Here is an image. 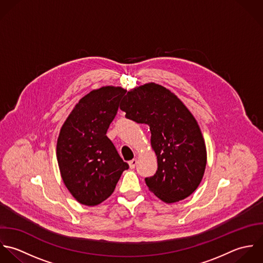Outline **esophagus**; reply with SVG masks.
Instances as JSON below:
<instances>
[{
	"label": "esophagus",
	"instance_id": "1",
	"mask_svg": "<svg viewBox=\"0 0 263 263\" xmlns=\"http://www.w3.org/2000/svg\"><path fill=\"white\" fill-rule=\"evenodd\" d=\"M137 159L136 158H133L132 160H130L128 163H129V166H130V168H134L135 166H136V164H137Z\"/></svg>",
	"mask_w": 263,
	"mask_h": 263
}]
</instances>
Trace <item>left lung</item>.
Listing matches in <instances>:
<instances>
[{"instance_id":"obj_1","label":"left lung","mask_w":263,"mask_h":263,"mask_svg":"<svg viewBox=\"0 0 263 263\" xmlns=\"http://www.w3.org/2000/svg\"><path fill=\"white\" fill-rule=\"evenodd\" d=\"M120 108L126 118L147 124L158 171L145 183L165 203L190 196L199 186L206 165V147L197 121L168 89L147 83L127 92Z\"/></svg>"}]
</instances>
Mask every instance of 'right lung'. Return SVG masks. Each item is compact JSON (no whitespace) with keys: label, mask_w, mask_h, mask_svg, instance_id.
<instances>
[{"label":"right lung","mask_w":263,"mask_h":263,"mask_svg":"<svg viewBox=\"0 0 263 263\" xmlns=\"http://www.w3.org/2000/svg\"><path fill=\"white\" fill-rule=\"evenodd\" d=\"M125 93V89L115 86L90 91L75 105L61 128L57 142L61 176L81 204L95 206L105 201L129 167L106 136Z\"/></svg>","instance_id":"obj_1"}]
</instances>
